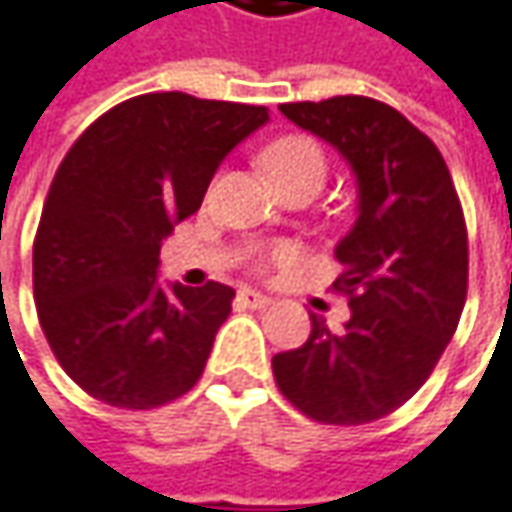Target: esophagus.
I'll use <instances>...</instances> for the list:
<instances>
[{"label":"esophagus","mask_w":512,"mask_h":512,"mask_svg":"<svg viewBox=\"0 0 512 512\" xmlns=\"http://www.w3.org/2000/svg\"><path fill=\"white\" fill-rule=\"evenodd\" d=\"M237 303L240 306H249V309H266L272 303V298L263 295V292H255V289H240L237 292Z\"/></svg>","instance_id":"obj_1"}]
</instances>
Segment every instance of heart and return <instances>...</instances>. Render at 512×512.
I'll return each mask as SVG.
<instances>
[{
	"label": "heart",
	"instance_id": "obj_1",
	"mask_svg": "<svg viewBox=\"0 0 512 512\" xmlns=\"http://www.w3.org/2000/svg\"><path fill=\"white\" fill-rule=\"evenodd\" d=\"M263 163L272 171V177L278 180L283 191L303 186V183H326L329 174V160L326 151L318 140L306 137V134H286L266 148ZM295 260V249L292 246H275L266 255L260 257V269L269 266H286Z\"/></svg>",
	"mask_w": 512,
	"mask_h": 512
}]
</instances>
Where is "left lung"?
Masks as SVG:
<instances>
[{
	"instance_id": "8db88e82",
	"label": "left lung",
	"mask_w": 512,
	"mask_h": 512,
	"mask_svg": "<svg viewBox=\"0 0 512 512\" xmlns=\"http://www.w3.org/2000/svg\"><path fill=\"white\" fill-rule=\"evenodd\" d=\"M358 177V220L335 249L332 292L349 300L341 332L312 315L306 344L272 358L283 398L306 418L358 427L407 404L456 332L470 246L464 209L435 143L372 97L283 102Z\"/></svg>"
}]
</instances>
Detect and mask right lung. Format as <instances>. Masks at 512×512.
Wrapping results in <instances>:
<instances>
[{
	"label": "right lung",
	"instance_id": "add662e5",
	"mask_svg": "<svg viewBox=\"0 0 512 512\" xmlns=\"http://www.w3.org/2000/svg\"><path fill=\"white\" fill-rule=\"evenodd\" d=\"M266 120L263 105L157 91L114 105L68 148L34 237V300L59 367L91 398L154 410L200 381L234 289L160 286V243Z\"/></svg>",
	"mask_w": 512,
	"mask_h": 512
}]
</instances>
